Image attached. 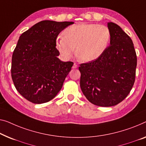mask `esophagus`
I'll return each instance as SVG.
<instances>
[{
	"label": "esophagus",
	"instance_id": "obj_1",
	"mask_svg": "<svg viewBox=\"0 0 146 146\" xmlns=\"http://www.w3.org/2000/svg\"><path fill=\"white\" fill-rule=\"evenodd\" d=\"M77 67H78V66L75 63V64H74L73 66V69H77Z\"/></svg>",
	"mask_w": 146,
	"mask_h": 146
}]
</instances>
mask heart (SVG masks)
I'll use <instances>...</instances> for the list:
<instances>
[{
    "mask_svg": "<svg viewBox=\"0 0 146 146\" xmlns=\"http://www.w3.org/2000/svg\"><path fill=\"white\" fill-rule=\"evenodd\" d=\"M111 35L107 26L80 23L71 25L56 39V46L64 59H69L75 51L84 62L98 58L110 45Z\"/></svg>",
    "mask_w": 146,
    "mask_h": 146,
    "instance_id": "1",
    "label": "heart"
}]
</instances>
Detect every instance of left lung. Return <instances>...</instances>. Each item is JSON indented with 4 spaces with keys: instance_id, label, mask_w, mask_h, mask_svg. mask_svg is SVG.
Listing matches in <instances>:
<instances>
[{
    "instance_id": "obj_1",
    "label": "left lung",
    "mask_w": 146,
    "mask_h": 146,
    "mask_svg": "<svg viewBox=\"0 0 146 146\" xmlns=\"http://www.w3.org/2000/svg\"><path fill=\"white\" fill-rule=\"evenodd\" d=\"M110 45L98 58L81 64L80 86L96 106L110 107L127 96L135 81L137 58L132 39L116 23H108Z\"/></svg>"
}]
</instances>
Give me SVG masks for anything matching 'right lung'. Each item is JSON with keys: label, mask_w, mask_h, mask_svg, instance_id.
<instances>
[{"label": "right lung", "mask_w": 146, "mask_h": 146, "mask_svg": "<svg viewBox=\"0 0 146 146\" xmlns=\"http://www.w3.org/2000/svg\"><path fill=\"white\" fill-rule=\"evenodd\" d=\"M72 21L44 20L21 35L12 54L11 74L16 90L33 104L50 101L62 89L73 62H64L56 47L60 33Z\"/></svg>", "instance_id": "1"}]
</instances>
